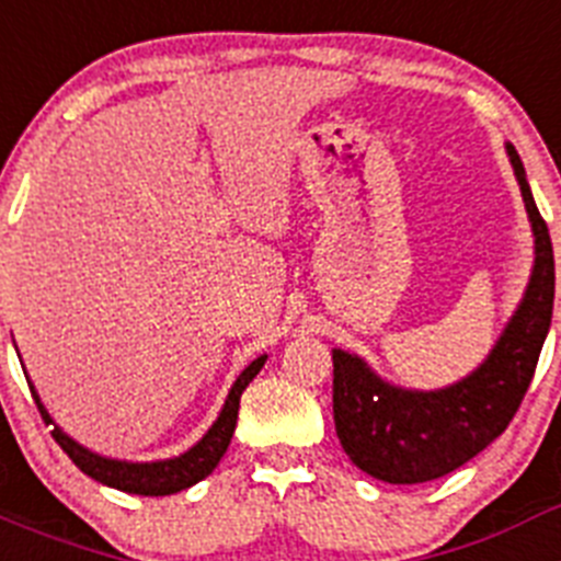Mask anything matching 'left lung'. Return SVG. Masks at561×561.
I'll return each instance as SVG.
<instances>
[{
    "label": "left lung",
    "mask_w": 561,
    "mask_h": 561,
    "mask_svg": "<svg viewBox=\"0 0 561 561\" xmlns=\"http://www.w3.org/2000/svg\"><path fill=\"white\" fill-rule=\"evenodd\" d=\"M534 230V272L497 345L478 370L440 390H404L334 348V424L342 449L370 478L427 483L483 453L514 419L553 314V247L525 168L505 146Z\"/></svg>",
    "instance_id": "1"
}]
</instances>
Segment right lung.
Returning a JSON list of instances; mask_svg holds the SVG:
<instances>
[{"label":"right lung","instance_id":"add662e5","mask_svg":"<svg viewBox=\"0 0 561 561\" xmlns=\"http://www.w3.org/2000/svg\"><path fill=\"white\" fill-rule=\"evenodd\" d=\"M266 356H257L255 362H250L241 376L236 379V385L227 393L225 408H221L219 419L205 433V438L196 444V447L187 449L180 458H168V460H153V463H128V460H112L101 458V455L89 453L87 447H81L78 440H72L69 435L61 433V427L53 424L49 413L44 410L42 399L33 390V399H36V408L42 413V419L47 424H53V438L58 440V447L72 458V463L81 469L83 474H89L92 480L103 485H112V489H121V492L128 494H142V497H165V494H176L182 489H191L193 483L205 480L207 474L219 466V460L225 458L227 447H230V438L236 433V421H238V401H241V393L257 376V370L264 368Z\"/></svg>","mask_w":561,"mask_h":561}]
</instances>
